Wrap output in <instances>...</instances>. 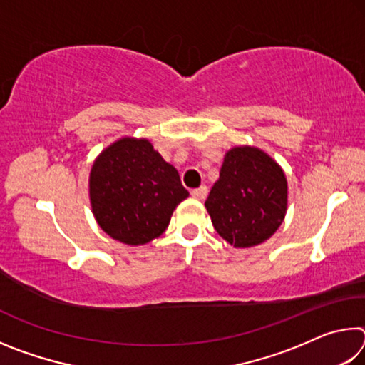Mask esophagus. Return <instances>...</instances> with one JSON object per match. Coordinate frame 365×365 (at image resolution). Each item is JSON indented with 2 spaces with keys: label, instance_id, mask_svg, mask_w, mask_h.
<instances>
[{
  "label": "esophagus",
  "instance_id": "esophagus-1",
  "mask_svg": "<svg viewBox=\"0 0 365 365\" xmlns=\"http://www.w3.org/2000/svg\"><path fill=\"white\" fill-rule=\"evenodd\" d=\"M190 193H191V196L196 197V200H202V197L207 195V187H206V185H201V187L191 190Z\"/></svg>",
  "mask_w": 365,
  "mask_h": 365
}]
</instances>
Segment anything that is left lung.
Here are the masks:
<instances>
[{"mask_svg":"<svg viewBox=\"0 0 365 365\" xmlns=\"http://www.w3.org/2000/svg\"><path fill=\"white\" fill-rule=\"evenodd\" d=\"M287 178L280 165L257 148L228 151L205 206L222 238L237 248L265 242L287 212Z\"/></svg>","mask_w":365,"mask_h":365,"instance_id":"1","label":"left lung"}]
</instances>
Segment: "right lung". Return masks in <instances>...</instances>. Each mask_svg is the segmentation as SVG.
<instances>
[{
    "instance_id": "add662e5",
    "label": "right lung",
    "mask_w": 365,
    "mask_h": 365,
    "mask_svg": "<svg viewBox=\"0 0 365 365\" xmlns=\"http://www.w3.org/2000/svg\"><path fill=\"white\" fill-rule=\"evenodd\" d=\"M188 191L178 172L148 140L122 138L106 148L90 174L98 224L117 242L145 245L163 235Z\"/></svg>"
}]
</instances>
